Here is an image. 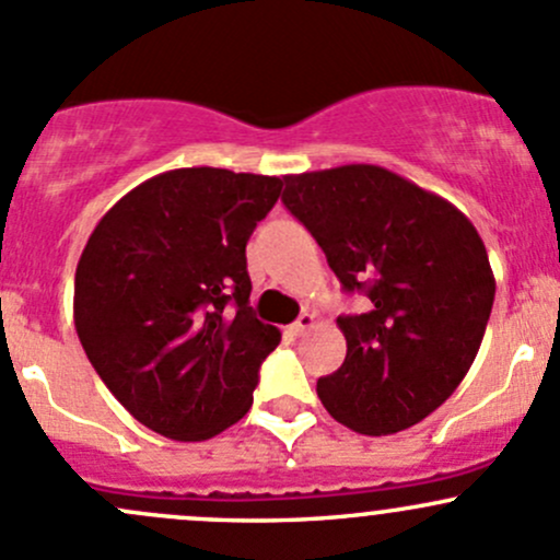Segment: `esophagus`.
I'll use <instances>...</instances> for the list:
<instances>
[{"mask_svg":"<svg viewBox=\"0 0 560 560\" xmlns=\"http://www.w3.org/2000/svg\"><path fill=\"white\" fill-rule=\"evenodd\" d=\"M314 325H316V314H311V311H303V314H300V319L295 322V325H292V332L305 335Z\"/></svg>","mask_w":560,"mask_h":560,"instance_id":"esophagus-1","label":"esophagus"}]
</instances>
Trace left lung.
Returning a JSON list of instances; mask_svg holds the SVG:
<instances>
[{
	"label": "left lung",
	"mask_w": 560,
	"mask_h": 560,
	"mask_svg": "<svg viewBox=\"0 0 560 560\" xmlns=\"http://www.w3.org/2000/svg\"><path fill=\"white\" fill-rule=\"evenodd\" d=\"M287 209L325 249L346 292L370 308L340 316L346 359L316 394L359 434L427 419L472 368L491 316L493 279L464 211L370 163L284 176Z\"/></svg>",
	"instance_id": "8db88e82"
}]
</instances>
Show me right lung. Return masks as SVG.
Masks as SVG:
<instances>
[{
	"mask_svg": "<svg viewBox=\"0 0 560 560\" xmlns=\"http://www.w3.org/2000/svg\"><path fill=\"white\" fill-rule=\"evenodd\" d=\"M279 196V176L174 168L93 228L74 327L98 378L152 432L201 443L252 408L281 332L252 314L246 241Z\"/></svg>",
	"mask_w": 560,
	"mask_h": 560,
	"instance_id": "add662e5",
	"label": "right lung"
}]
</instances>
